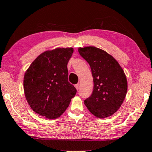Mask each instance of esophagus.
<instances>
[{
  "label": "esophagus",
  "mask_w": 152,
  "mask_h": 152,
  "mask_svg": "<svg viewBox=\"0 0 152 152\" xmlns=\"http://www.w3.org/2000/svg\"><path fill=\"white\" fill-rule=\"evenodd\" d=\"M75 87H76V89L77 90H78L79 88H80V85H79L78 83L76 84V85H75Z\"/></svg>",
  "instance_id": "1"
}]
</instances>
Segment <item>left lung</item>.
Segmentation results:
<instances>
[{
    "mask_svg": "<svg viewBox=\"0 0 152 152\" xmlns=\"http://www.w3.org/2000/svg\"><path fill=\"white\" fill-rule=\"evenodd\" d=\"M78 53L90 65L94 89L84 101L88 110L99 118L114 114L120 108L128 89L127 79L119 63L103 50L79 48Z\"/></svg>",
    "mask_w": 152,
    "mask_h": 152,
    "instance_id": "left-lung-1",
    "label": "left lung"
}]
</instances>
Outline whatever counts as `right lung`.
<instances>
[{"instance_id":"1","label":"right lung","mask_w":152,"mask_h":152,"mask_svg":"<svg viewBox=\"0 0 152 152\" xmlns=\"http://www.w3.org/2000/svg\"><path fill=\"white\" fill-rule=\"evenodd\" d=\"M72 48L46 51L31 63L24 77V94L33 111L48 119L60 117L75 96L68 82L67 63Z\"/></svg>"}]
</instances>
